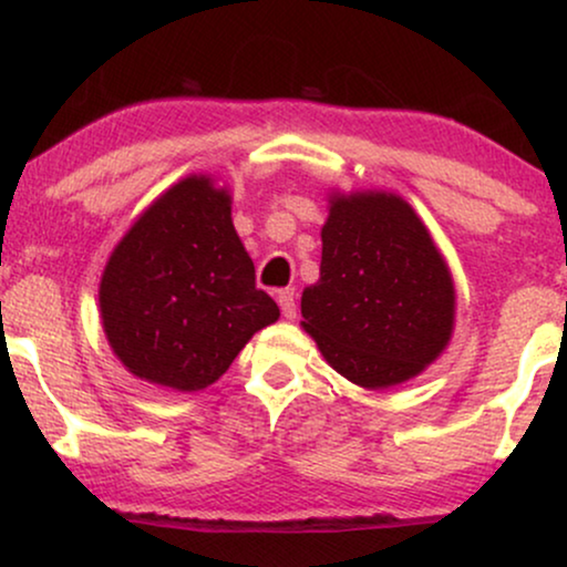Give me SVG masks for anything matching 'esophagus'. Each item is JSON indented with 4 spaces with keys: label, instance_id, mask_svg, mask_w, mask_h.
Listing matches in <instances>:
<instances>
[{
    "label": "esophagus",
    "instance_id": "1",
    "mask_svg": "<svg viewBox=\"0 0 567 567\" xmlns=\"http://www.w3.org/2000/svg\"><path fill=\"white\" fill-rule=\"evenodd\" d=\"M278 305H281V312L286 320H293V317H297V291L293 289L278 291Z\"/></svg>",
    "mask_w": 567,
    "mask_h": 567
}]
</instances>
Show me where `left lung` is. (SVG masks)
I'll return each instance as SVG.
<instances>
[{
	"label": "left lung",
	"mask_w": 567,
	"mask_h": 567,
	"mask_svg": "<svg viewBox=\"0 0 567 567\" xmlns=\"http://www.w3.org/2000/svg\"><path fill=\"white\" fill-rule=\"evenodd\" d=\"M301 317L338 374L382 390L421 374L444 351L454 284L405 200L336 196L322 227L320 281L301 293Z\"/></svg>",
	"instance_id": "obj_1"
}]
</instances>
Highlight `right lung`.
Segmentation results:
<instances>
[{
	"label": "right lung",
	"instance_id": "right-lung-1",
	"mask_svg": "<svg viewBox=\"0 0 567 567\" xmlns=\"http://www.w3.org/2000/svg\"><path fill=\"white\" fill-rule=\"evenodd\" d=\"M100 312L123 367L177 392L216 382L281 315L255 286L227 190L198 175L162 193L121 239L100 281Z\"/></svg>",
	"mask_w": 567,
	"mask_h": 567
}]
</instances>
